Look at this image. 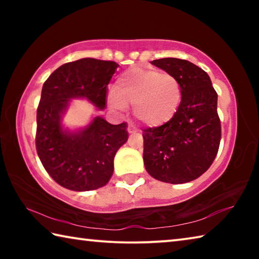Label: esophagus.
I'll list each match as a JSON object with an SVG mask.
<instances>
[{
  "instance_id": "obj_1",
  "label": "esophagus",
  "mask_w": 259,
  "mask_h": 259,
  "mask_svg": "<svg viewBox=\"0 0 259 259\" xmlns=\"http://www.w3.org/2000/svg\"><path fill=\"white\" fill-rule=\"evenodd\" d=\"M128 133L129 134H135V133H137V129H136L133 124H129L128 125Z\"/></svg>"
}]
</instances>
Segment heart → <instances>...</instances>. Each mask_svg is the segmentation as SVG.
I'll list each match as a JSON object with an SVG mask.
<instances>
[{
	"instance_id": "heart-1",
	"label": "heart",
	"mask_w": 259,
	"mask_h": 259,
	"mask_svg": "<svg viewBox=\"0 0 259 259\" xmlns=\"http://www.w3.org/2000/svg\"><path fill=\"white\" fill-rule=\"evenodd\" d=\"M181 102L182 88L176 76L137 67L120 74L108 96V103L119 111L133 106L136 119L148 128L171 120Z\"/></svg>"
}]
</instances>
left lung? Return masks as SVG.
<instances>
[{
	"label": "left lung",
	"instance_id": "left-lung-1",
	"mask_svg": "<svg viewBox=\"0 0 259 259\" xmlns=\"http://www.w3.org/2000/svg\"><path fill=\"white\" fill-rule=\"evenodd\" d=\"M151 64L177 77L182 102L169 122L143 130L144 164L157 181L192 182L207 171L219 148L217 93L208 74L191 61L162 58Z\"/></svg>",
	"mask_w": 259,
	"mask_h": 259
}]
</instances>
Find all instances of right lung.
Instances as JSON below:
<instances>
[{
    "instance_id": "right-lung-1",
    "label": "right lung",
    "mask_w": 259,
    "mask_h": 259,
    "mask_svg": "<svg viewBox=\"0 0 259 259\" xmlns=\"http://www.w3.org/2000/svg\"><path fill=\"white\" fill-rule=\"evenodd\" d=\"M119 65L83 58L61 65L42 88L36 113L37 155L51 178L67 190H97L109 182L114 156L128 140V124L96 116L84 128H64L61 119L74 98L106 107L107 85Z\"/></svg>"
}]
</instances>
